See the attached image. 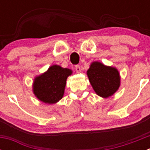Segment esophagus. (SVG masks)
Instances as JSON below:
<instances>
[{
	"label": "esophagus",
	"mask_w": 150,
	"mask_h": 150,
	"mask_svg": "<svg viewBox=\"0 0 150 150\" xmlns=\"http://www.w3.org/2000/svg\"><path fill=\"white\" fill-rule=\"evenodd\" d=\"M75 70H76V71L77 73L81 72V68H80V66L79 65H76V67H75Z\"/></svg>",
	"instance_id": "esophagus-1"
}]
</instances>
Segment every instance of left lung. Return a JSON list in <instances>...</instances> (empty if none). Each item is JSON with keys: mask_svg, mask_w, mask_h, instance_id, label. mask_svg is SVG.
<instances>
[{"mask_svg": "<svg viewBox=\"0 0 150 150\" xmlns=\"http://www.w3.org/2000/svg\"><path fill=\"white\" fill-rule=\"evenodd\" d=\"M87 75L94 91L104 98L112 96L120 86V76L117 69L100 62H92Z\"/></svg>", "mask_w": 150, "mask_h": 150, "instance_id": "left-lung-1", "label": "left lung"}]
</instances>
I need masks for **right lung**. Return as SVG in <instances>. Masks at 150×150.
<instances>
[{"mask_svg":"<svg viewBox=\"0 0 150 150\" xmlns=\"http://www.w3.org/2000/svg\"><path fill=\"white\" fill-rule=\"evenodd\" d=\"M72 74L71 69L52 65L47 71L36 76L33 83V92L40 101L55 104L63 98L67 78Z\"/></svg>","mask_w":150,"mask_h":150,"instance_id":"obj_1","label":"right lung"}]
</instances>
